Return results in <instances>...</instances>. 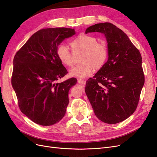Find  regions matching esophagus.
<instances>
[{
  "label": "esophagus",
  "instance_id": "obj_1",
  "mask_svg": "<svg viewBox=\"0 0 157 157\" xmlns=\"http://www.w3.org/2000/svg\"><path fill=\"white\" fill-rule=\"evenodd\" d=\"M77 82H78V83L81 84H84L86 83V81L85 80H84L82 79H80V78H78L77 80Z\"/></svg>",
  "mask_w": 157,
  "mask_h": 157
}]
</instances>
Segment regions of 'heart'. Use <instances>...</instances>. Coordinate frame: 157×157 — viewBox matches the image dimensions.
<instances>
[{
    "instance_id": "1",
    "label": "heart",
    "mask_w": 157,
    "mask_h": 157,
    "mask_svg": "<svg viewBox=\"0 0 157 157\" xmlns=\"http://www.w3.org/2000/svg\"><path fill=\"white\" fill-rule=\"evenodd\" d=\"M70 45L73 53L82 52L80 58L81 63L70 71L71 76L85 78L92 73L94 69H101L106 62L109 56L106 44L105 41L99 42L93 36L80 34L71 41ZM56 55L65 66L73 67V54L66 45L61 44L58 47Z\"/></svg>"
}]
</instances>
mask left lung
Returning <instances> with one entry per match:
<instances>
[{
    "label": "left lung",
    "instance_id": "left-lung-1",
    "mask_svg": "<svg viewBox=\"0 0 157 157\" xmlns=\"http://www.w3.org/2000/svg\"><path fill=\"white\" fill-rule=\"evenodd\" d=\"M104 34L109 58L93 78L86 81L85 92L97 118L108 124L126 120L136 110L145 78L141 54L121 29L110 23L86 30Z\"/></svg>",
    "mask_w": 157,
    "mask_h": 157
}]
</instances>
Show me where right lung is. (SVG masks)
I'll return each mask as SVG.
<instances>
[{"label": "right lung", "instance_id": "1", "mask_svg": "<svg viewBox=\"0 0 157 157\" xmlns=\"http://www.w3.org/2000/svg\"><path fill=\"white\" fill-rule=\"evenodd\" d=\"M75 34L73 29L40 30L14 56L12 85L19 107L38 125H52L66 114L69 91L77 84V78L56 82L67 73L56 55V49L62 41Z\"/></svg>", "mask_w": 157, "mask_h": 157}]
</instances>
